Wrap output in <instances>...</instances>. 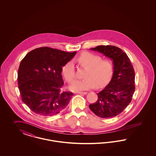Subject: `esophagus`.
I'll return each mask as SVG.
<instances>
[{
	"label": "esophagus",
	"instance_id": "34e87169",
	"mask_svg": "<svg viewBox=\"0 0 156 156\" xmlns=\"http://www.w3.org/2000/svg\"><path fill=\"white\" fill-rule=\"evenodd\" d=\"M76 94H83V95H86V94H87V92H77Z\"/></svg>",
	"mask_w": 156,
	"mask_h": 156
}]
</instances>
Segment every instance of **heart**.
<instances>
[{"label":"heart","mask_w":156,"mask_h":156,"mask_svg":"<svg viewBox=\"0 0 156 156\" xmlns=\"http://www.w3.org/2000/svg\"><path fill=\"white\" fill-rule=\"evenodd\" d=\"M77 61L87 69L84 74L85 79L74 82L69 89L74 92H80L97 88H102L111 80L115 69V66L111 59H102L101 56L90 52H83L78 57ZM62 73L69 83L75 78V68L73 61L67 62L62 68Z\"/></svg>","instance_id":"1"}]
</instances>
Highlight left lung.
<instances>
[{
	"mask_svg": "<svg viewBox=\"0 0 156 156\" xmlns=\"http://www.w3.org/2000/svg\"><path fill=\"white\" fill-rule=\"evenodd\" d=\"M91 50L102 53L113 61L114 73L108 85L98 94V101L89 109L102 118L118 115L130 103L135 90L133 67L127 55L113 45H99Z\"/></svg>",
	"mask_w": 156,
	"mask_h": 156,
	"instance_id": "obj_1",
	"label": "left lung"
}]
</instances>
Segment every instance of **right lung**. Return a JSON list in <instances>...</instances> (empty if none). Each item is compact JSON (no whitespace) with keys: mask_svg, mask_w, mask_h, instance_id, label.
I'll return each instance as SVG.
<instances>
[{"mask_svg":"<svg viewBox=\"0 0 156 156\" xmlns=\"http://www.w3.org/2000/svg\"><path fill=\"white\" fill-rule=\"evenodd\" d=\"M76 52L44 47L26 54L18 70V85L22 101L35 113L51 116L63 111L73 96L62 91V67Z\"/></svg>","mask_w":156,"mask_h":156,"instance_id":"obj_1","label":"right lung"}]
</instances>
